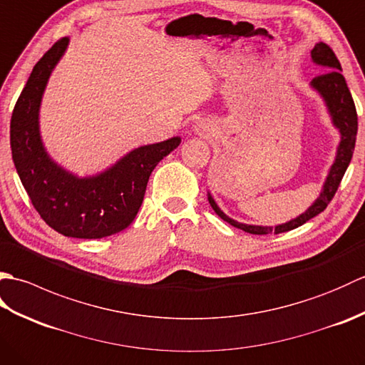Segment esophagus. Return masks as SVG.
Here are the masks:
<instances>
[{
    "mask_svg": "<svg viewBox=\"0 0 365 365\" xmlns=\"http://www.w3.org/2000/svg\"><path fill=\"white\" fill-rule=\"evenodd\" d=\"M200 131H202V130H200Z\"/></svg>",
    "mask_w": 365,
    "mask_h": 365,
    "instance_id": "34e87169",
    "label": "esophagus"
}]
</instances>
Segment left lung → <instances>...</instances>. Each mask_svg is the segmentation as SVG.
Wrapping results in <instances>:
<instances>
[{"mask_svg":"<svg viewBox=\"0 0 365 365\" xmlns=\"http://www.w3.org/2000/svg\"><path fill=\"white\" fill-rule=\"evenodd\" d=\"M311 56L315 64L329 68V71H327L323 75L315 76V78L311 81V88L315 89L322 96L324 103H327L332 125L340 131V143L337 145L336 160L332 163L327 180L323 183L320 196L315 199V202L309 207L304 213H301L294 220H290L289 222H284V224H279V226L271 227V226H252V224H243L229 218V216L224 213L218 205H216L215 199L212 197L210 192H208V202H210L215 213L218 215L221 220L229 222L230 226L242 229L245 232H250V234H254V235H268V234H273V232L274 234H282V232L293 230L302 226V224L307 222L309 220H312L314 216L322 213L331 202V199L334 197L339 185L342 182V177L353 157L356 133H358V114H356V106L353 102L351 92L346 86V81L342 75V67H340V63L336 58L334 51H332L327 43L319 42L312 48Z\"/></svg>","mask_w":365,"mask_h":365,"instance_id":"obj_1","label":"left lung"}]
</instances>
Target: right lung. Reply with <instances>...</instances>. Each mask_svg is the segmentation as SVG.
Returning <instances> with one entry per match:
<instances>
[{
  "label": "right lung",
  "instance_id": "right-lung-1",
  "mask_svg": "<svg viewBox=\"0 0 365 365\" xmlns=\"http://www.w3.org/2000/svg\"><path fill=\"white\" fill-rule=\"evenodd\" d=\"M67 45L68 37H63L38 59L15 103L12 160L31 202L51 229L64 237L103 238L133 222L152 170L182 139L174 136L138 147L91 177L75 175L53 161L41 138L38 110L46 83Z\"/></svg>",
  "mask_w": 365,
  "mask_h": 365
}]
</instances>
